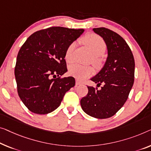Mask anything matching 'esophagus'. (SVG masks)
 I'll list each match as a JSON object with an SVG mask.
<instances>
[{
	"label": "esophagus",
	"instance_id": "34e87169",
	"mask_svg": "<svg viewBox=\"0 0 151 151\" xmlns=\"http://www.w3.org/2000/svg\"><path fill=\"white\" fill-rule=\"evenodd\" d=\"M81 84H82L81 81H80L79 80L76 79V85H81Z\"/></svg>",
	"mask_w": 151,
	"mask_h": 151
}]
</instances>
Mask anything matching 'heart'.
<instances>
[{
    "mask_svg": "<svg viewBox=\"0 0 151 151\" xmlns=\"http://www.w3.org/2000/svg\"><path fill=\"white\" fill-rule=\"evenodd\" d=\"M81 42L91 49L92 53V62L96 66L101 64V56L105 52L106 44L104 40L100 36L94 33H89L81 39ZM75 42H73L67 47L64 53V59L67 63L73 62V53L75 47ZM93 73V68L89 66H82L80 64H73L69 67V74L78 79H84Z\"/></svg>",
    "mask_w": 151,
    "mask_h": 151,
    "instance_id": "b5f03b06",
    "label": "heart"
}]
</instances>
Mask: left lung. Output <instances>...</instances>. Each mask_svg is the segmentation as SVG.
Listing matches in <instances>:
<instances>
[{
	"label": "left lung",
	"mask_w": 151,
	"mask_h": 151,
	"mask_svg": "<svg viewBox=\"0 0 151 151\" xmlns=\"http://www.w3.org/2000/svg\"><path fill=\"white\" fill-rule=\"evenodd\" d=\"M93 30L103 38L108 49L104 66L92 81L98 87L88 86V93L81 100L85 113L97 119L114 115L127 100L134 82L135 61L125 40L114 31L101 27Z\"/></svg>",
	"instance_id": "left-lung-1"
}]
</instances>
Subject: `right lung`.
Segmentation results:
<instances>
[{"mask_svg": "<svg viewBox=\"0 0 151 151\" xmlns=\"http://www.w3.org/2000/svg\"><path fill=\"white\" fill-rule=\"evenodd\" d=\"M83 29L52 26L34 32L20 48L15 76L17 93L29 111L45 114L61 104L66 91L75 86L67 72L65 51Z\"/></svg>", "mask_w": 151, "mask_h": 151, "instance_id": "right-lung-1", "label": "right lung"}]
</instances>
